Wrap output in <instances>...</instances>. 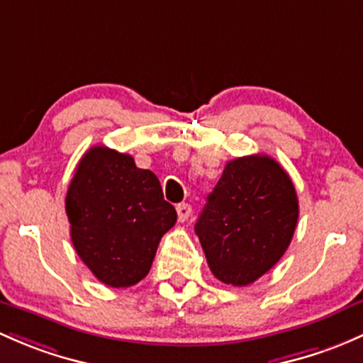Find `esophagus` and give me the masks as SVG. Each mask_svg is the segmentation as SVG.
<instances>
[{"label": "esophagus", "mask_w": 363, "mask_h": 363, "mask_svg": "<svg viewBox=\"0 0 363 363\" xmlns=\"http://www.w3.org/2000/svg\"><path fill=\"white\" fill-rule=\"evenodd\" d=\"M175 211H177L179 220H182V223H184V220L188 219L189 216H191V205H189V203H179L177 207H175Z\"/></svg>", "instance_id": "esophagus-1"}]
</instances>
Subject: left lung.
I'll return each mask as SVG.
<instances>
[{
    "instance_id": "8db88e82",
    "label": "left lung",
    "mask_w": 363,
    "mask_h": 363,
    "mask_svg": "<svg viewBox=\"0 0 363 363\" xmlns=\"http://www.w3.org/2000/svg\"><path fill=\"white\" fill-rule=\"evenodd\" d=\"M299 217L292 179L266 155L231 160L194 224L217 280L245 287L277 264Z\"/></svg>"
}]
</instances>
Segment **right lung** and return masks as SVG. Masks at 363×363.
Instances as JSON below:
<instances>
[{
  "instance_id": "obj_1",
  "label": "right lung",
  "mask_w": 363,
  "mask_h": 363,
  "mask_svg": "<svg viewBox=\"0 0 363 363\" xmlns=\"http://www.w3.org/2000/svg\"><path fill=\"white\" fill-rule=\"evenodd\" d=\"M66 213L76 254L113 289L132 287L150 273L160 240L177 220L158 177L106 146L90 147L79 160Z\"/></svg>"
}]
</instances>
